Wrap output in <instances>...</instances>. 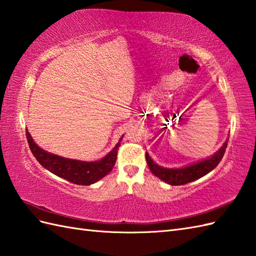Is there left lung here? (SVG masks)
I'll return each mask as SVG.
<instances>
[{"instance_id":"left-lung-1","label":"left lung","mask_w":256,"mask_h":256,"mask_svg":"<svg viewBox=\"0 0 256 256\" xmlns=\"http://www.w3.org/2000/svg\"><path fill=\"white\" fill-rule=\"evenodd\" d=\"M226 148H227V140L222 146L220 150L210 158L202 160L196 164H192L186 167L178 168V169H169L160 167L157 164L152 162L150 156L148 155L146 152V162L150 171L156 176H158L160 180L164 181L166 183L170 184V186H183V184L190 183L200 179V178L210 174L212 170L215 169L218 164L220 162L222 159Z\"/></svg>"}]
</instances>
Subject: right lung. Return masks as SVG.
Listing matches in <instances>:
<instances>
[{
    "mask_svg": "<svg viewBox=\"0 0 256 256\" xmlns=\"http://www.w3.org/2000/svg\"><path fill=\"white\" fill-rule=\"evenodd\" d=\"M26 136L32 155L44 169L70 183L78 184V186H90V184L102 179L114 169L116 162L118 150L121 145L120 142L123 138H121L114 150L98 162H82V160L60 157L41 150L34 142L28 130H26Z\"/></svg>",
    "mask_w": 256,
    "mask_h": 256,
    "instance_id": "1",
    "label": "right lung"
}]
</instances>
